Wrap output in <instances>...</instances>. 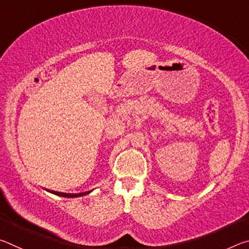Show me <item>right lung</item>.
Listing matches in <instances>:
<instances>
[{
	"mask_svg": "<svg viewBox=\"0 0 249 249\" xmlns=\"http://www.w3.org/2000/svg\"><path fill=\"white\" fill-rule=\"evenodd\" d=\"M49 191V190H47ZM53 193V195L59 196H65V197H78V196H86V195H89L91 191H88V192H82V193H64V192H57V191H49Z\"/></svg>",
	"mask_w": 249,
	"mask_h": 249,
	"instance_id": "1",
	"label": "right lung"
}]
</instances>
